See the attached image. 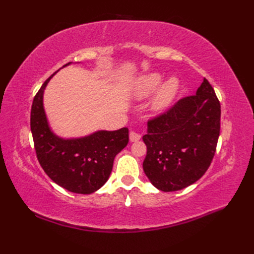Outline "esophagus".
<instances>
[{"instance_id":"esophagus-1","label":"esophagus","mask_w":254,"mask_h":254,"mask_svg":"<svg viewBox=\"0 0 254 254\" xmlns=\"http://www.w3.org/2000/svg\"><path fill=\"white\" fill-rule=\"evenodd\" d=\"M141 139V135L139 133H136L134 131H130L129 133V140L131 142H137Z\"/></svg>"}]
</instances>
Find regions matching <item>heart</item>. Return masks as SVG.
Segmentation results:
<instances>
[{
  "label": "heart",
  "instance_id": "1",
  "mask_svg": "<svg viewBox=\"0 0 254 254\" xmlns=\"http://www.w3.org/2000/svg\"><path fill=\"white\" fill-rule=\"evenodd\" d=\"M162 75L159 73H148L141 76L135 81L133 87V97L135 99H139V101L148 97L156 91L159 83L162 82ZM179 89L180 81L178 80V78L170 77L163 81L151 99L150 110L155 113H161L165 111L175 101Z\"/></svg>",
  "mask_w": 254,
  "mask_h": 254
}]
</instances>
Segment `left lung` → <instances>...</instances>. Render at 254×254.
<instances>
[{"label": "left lung", "instance_id": "left-lung-1", "mask_svg": "<svg viewBox=\"0 0 254 254\" xmlns=\"http://www.w3.org/2000/svg\"><path fill=\"white\" fill-rule=\"evenodd\" d=\"M220 130V104L205 78L196 95L149 121L143 141V170L155 188L175 191L195 183L214 157Z\"/></svg>", "mask_w": 254, "mask_h": 254}]
</instances>
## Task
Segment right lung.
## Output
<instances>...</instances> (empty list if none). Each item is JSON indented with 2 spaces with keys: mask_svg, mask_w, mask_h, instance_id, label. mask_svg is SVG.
<instances>
[{
  "mask_svg": "<svg viewBox=\"0 0 254 254\" xmlns=\"http://www.w3.org/2000/svg\"><path fill=\"white\" fill-rule=\"evenodd\" d=\"M70 64L72 63L63 67ZM57 72L44 81L33 102L30 130L36 153L44 172L56 184L72 193L89 195L109 179L115 156L128 144V129L97 130L78 137H63L54 132L44 109L43 95Z\"/></svg>",
  "mask_w": 254,
  "mask_h": 254,
  "instance_id": "add662e5",
  "label": "right lung"
}]
</instances>
